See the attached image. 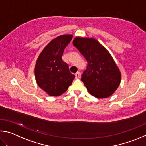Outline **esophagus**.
Listing matches in <instances>:
<instances>
[{
  "instance_id": "34e87169",
  "label": "esophagus",
  "mask_w": 146,
  "mask_h": 146,
  "mask_svg": "<svg viewBox=\"0 0 146 146\" xmlns=\"http://www.w3.org/2000/svg\"><path fill=\"white\" fill-rule=\"evenodd\" d=\"M75 76H76V78H80V76H81L80 72H76L75 74Z\"/></svg>"
}]
</instances>
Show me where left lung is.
Masks as SVG:
<instances>
[{"label": "left lung", "instance_id": "obj_1", "mask_svg": "<svg viewBox=\"0 0 146 146\" xmlns=\"http://www.w3.org/2000/svg\"><path fill=\"white\" fill-rule=\"evenodd\" d=\"M73 45L87 61L81 81L88 92L97 98L111 96L119 87L121 74L110 54L94 38L77 37Z\"/></svg>", "mask_w": 146, "mask_h": 146}]
</instances>
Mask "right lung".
I'll return each instance as SVG.
<instances>
[{
    "label": "right lung",
    "instance_id": "add662e5",
    "mask_svg": "<svg viewBox=\"0 0 146 146\" xmlns=\"http://www.w3.org/2000/svg\"><path fill=\"white\" fill-rule=\"evenodd\" d=\"M71 35L60 36L44 48L38 57L35 68L38 85L50 96H59L67 90L75 76L62 60L66 46L72 39Z\"/></svg>",
    "mask_w": 146,
    "mask_h": 146
}]
</instances>
